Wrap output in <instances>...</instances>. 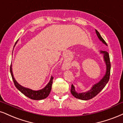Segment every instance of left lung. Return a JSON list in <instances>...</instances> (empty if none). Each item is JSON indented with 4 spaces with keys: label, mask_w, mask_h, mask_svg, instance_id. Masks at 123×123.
Masks as SVG:
<instances>
[{
    "label": "left lung",
    "mask_w": 123,
    "mask_h": 123,
    "mask_svg": "<svg viewBox=\"0 0 123 123\" xmlns=\"http://www.w3.org/2000/svg\"><path fill=\"white\" fill-rule=\"evenodd\" d=\"M95 31H96L97 36H98V38L100 39V40L104 44H105L106 45H107V44L106 43L105 40L101 37L99 32L96 30H95ZM100 53L103 54L104 60L106 64V73L105 75L104 76L103 78L101 79L100 81H98L96 84H94L93 87L91 88V89L90 90L88 91L87 92H82V93H78L77 92H76L75 87L72 84L71 92L75 98H79L80 100H88L91 99V98H94L95 96H96L105 87L106 84L108 82L109 80H110L111 71V62L110 56H109L108 52H107V51H101Z\"/></svg>",
    "instance_id": "obj_1"
}]
</instances>
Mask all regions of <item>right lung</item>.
Returning <instances> with one entry per match:
<instances>
[{"instance_id":"add662e5","label":"right lung","mask_w":123,"mask_h":123,"mask_svg":"<svg viewBox=\"0 0 123 123\" xmlns=\"http://www.w3.org/2000/svg\"><path fill=\"white\" fill-rule=\"evenodd\" d=\"M18 41H16V43H15V45H16V43H17ZM10 72L11 74L12 78L13 81L14 83V84L15 87H16L18 90H19L20 91L22 92V93H23L25 96H26L28 98L32 100H42L48 97V95L51 92V88H52V81L54 77L51 76V79H50L49 83L47 84V86L44 88L40 89V90L38 91H34L32 90L31 89L27 88L24 87L23 86H20L17 81H16V80L15 79L14 77H13L12 71V66L11 65L10 67Z\"/></svg>"}]
</instances>
